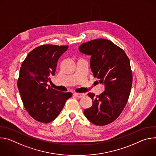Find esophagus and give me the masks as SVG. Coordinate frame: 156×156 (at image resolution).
Masks as SVG:
<instances>
[{
  "instance_id": "1",
  "label": "esophagus",
  "mask_w": 156,
  "mask_h": 156,
  "mask_svg": "<svg viewBox=\"0 0 156 156\" xmlns=\"http://www.w3.org/2000/svg\"><path fill=\"white\" fill-rule=\"evenodd\" d=\"M73 95H74L75 97H76V98H83V97L84 96V94H83V93H74Z\"/></svg>"
}]
</instances>
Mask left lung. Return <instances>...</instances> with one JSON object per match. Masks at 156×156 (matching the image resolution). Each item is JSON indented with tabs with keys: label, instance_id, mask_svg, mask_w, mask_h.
I'll return each instance as SVG.
<instances>
[{
	"label": "left lung",
	"instance_id": "1",
	"mask_svg": "<svg viewBox=\"0 0 156 156\" xmlns=\"http://www.w3.org/2000/svg\"><path fill=\"white\" fill-rule=\"evenodd\" d=\"M79 51L91 55L90 66L94 77L105 85V91L95 96L92 106L84 110L88 120L98 126L108 125L120 115L128 100L133 82L129 58L112 41L96 39L83 43Z\"/></svg>",
	"mask_w": 156,
	"mask_h": 156
}]
</instances>
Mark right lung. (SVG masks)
Wrapping results in <instances>:
<instances>
[{
  "instance_id": "right-lung-1",
  "label": "right lung",
  "mask_w": 156,
  "mask_h": 156,
  "mask_svg": "<svg viewBox=\"0 0 156 156\" xmlns=\"http://www.w3.org/2000/svg\"><path fill=\"white\" fill-rule=\"evenodd\" d=\"M69 46L44 44L32 50L21 66L17 86L22 102L35 120L48 123L60 113L71 93H63L50 87L48 82L55 74L60 57Z\"/></svg>"
}]
</instances>
